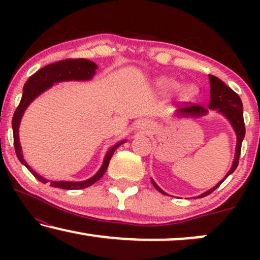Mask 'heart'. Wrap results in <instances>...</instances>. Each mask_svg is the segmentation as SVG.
Here are the masks:
<instances>
[{
  "mask_svg": "<svg viewBox=\"0 0 260 260\" xmlns=\"http://www.w3.org/2000/svg\"><path fill=\"white\" fill-rule=\"evenodd\" d=\"M168 86H170V87H175L176 85L174 84V83H168Z\"/></svg>",
  "mask_w": 260,
  "mask_h": 260,
  "instance_id": "b5f03b06",
  "label": "heart"
}]
</instances>
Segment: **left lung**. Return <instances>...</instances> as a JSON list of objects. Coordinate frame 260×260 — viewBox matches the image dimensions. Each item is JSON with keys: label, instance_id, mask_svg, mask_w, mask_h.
Wrapping results in <instances>:
<instances>
[{"label": "left lung", "instance_id": "1", "mask_svg": "<svg viewBox=\"0 0 260 260\" xmlns=\"http://www.w3.org/2000/svg\"><path fill=\"white\" fill-rule=\"evenodd\" d=\"M209 84H211V101H209L208 109L212 110H218V112L221 113L230 120V123L232 124L234 131L237 135V147H236V156H234V161L232 165V168L230 169V172L227 173L225 179L229 175H231L234 170L237 169L238 163H239L240 157V151H241V143L245 137V124H244V113H243V103L239 95L234 92L232 88L227 86L222 83L219 78L209 74ZM208 112V110L204 108V106L198 105V104H190V103H186L183 104V108L177 109V113L179 116H194V117H200L204 116ZM223 179V180H225ZM220 181L218 184H215L212 189L205 191L204 194L199 195L198 198H204L207 197L214 191L220 184L223 182ZM154 187L157 189L159 193L166 194L157 184L155 183L154 180H151ZM167 195V194H166Z\"/></svg>", "mask_w": 260, "mask_h": 260}]
</instances>
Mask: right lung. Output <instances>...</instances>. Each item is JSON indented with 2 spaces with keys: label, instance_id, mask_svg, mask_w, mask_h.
Listing matches in <instances>:
<instances>
[{
  "label": "right lung",
  "instance_id": "right-lung-1",
  "mask_svg": "<svg viewBox=\"0 0 260 260\" xmlns=\"http://www.w3.org/2000/svg\"><path fill=\"white\" fill-rule=\"evenodd\" d=\"M97 65L94 62L90 61L87 59H66L61 60V61L51 63L42 67L35 72L33 76L29 77V79L26 81L23 86V93L22 98L19 106H17L15 112H14L12 125H13V134H14V147H15V152L19 161L22 163L23 166H26V168L37 177V179L42 183L49 182L48 180L44 179V177L39 175L27 165V162L23 159L22 151H21V145L19 141V126L21 118H22L24 110L28 108V105L38 97L39 94H41L42 92L48 90L49 87L53 86L54 83H60V81H67V80H90L92 77L94 76L95 70H97ZM125 141L119 142L118 144L113 145V147L108 151V154L105 155L104 162L101 169L98 170V173L94 176H92L91 179L86 181H81V182H70V181H51V186L61 188V189H83V188L90 187L94 182L101 179L104 175L108 166L111 159L113 152L120 144H123Z\"/></svg>",
  "mask_w": 260,
  "mask_h": 260
}]
</instances>
